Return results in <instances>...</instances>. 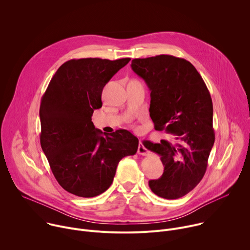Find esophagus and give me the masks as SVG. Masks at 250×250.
I'll use <instances>...</instances> for the list:
<instances>
[{
  "instance_id": "obj_1",
  "label": "esophagus",
  "mask_w": 250,
  "mask_h": 250,
  "mask_svg": "<svg viewBox=\"0 0 250 250\" xmlns=\"http://www.w3.org/2000/svg\"><path fill=\"white\" fill-rule=\"evenodd\" d=\"M137 153L140 154V155H144V156H146L149 154V151L147 148H146V146H144V144H142L141 141H139V146H138V149H137Z\"/></svg>"
}]
</instances>
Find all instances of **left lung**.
Returning a JSON list of instances; mask_svg holds the SVG:
<instances>
[{
	"mask_svg": "<svg viewBox=\"0 0 250 250\" xmlns=\"http://www.w3.org/2000/svg\"><path fill=\"white\" fill-rule=\"evenodd\" d=\"M134 72L150 90L149 115L156 130L176 135L179 144L162 139L144 146L160 155L164 172L149 181L151 191L164 199L181 198L203 179L215 142L212 102L197 69L186 59L161 54L131 61Z\"/></svg>",
	"mask_w": 250,
	"mask_h": 250,
	"instance_id": "obj_1",
	"label": "left lung"
}]
</instances>
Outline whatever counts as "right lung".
<instances>
[{
  "label": "right lung",
  "instance_id": "right-lung-1",
  "mask_svg": "<svg viewBox=\"0 0 250 250\" xmlns=\"http://www.w3.org/2000/svg\"><path fill=\"white\" fill-rule=\"evenodd\" d=\"M129 60H68L42 98V148L59 185L75 196L92 198L108 190L119 162L137 151L138 139L128 130L104 136L92 122L104 87Z\"/></svg>",
  "mask_w": 250,
  "mask_h": 250
}]
</instances>
